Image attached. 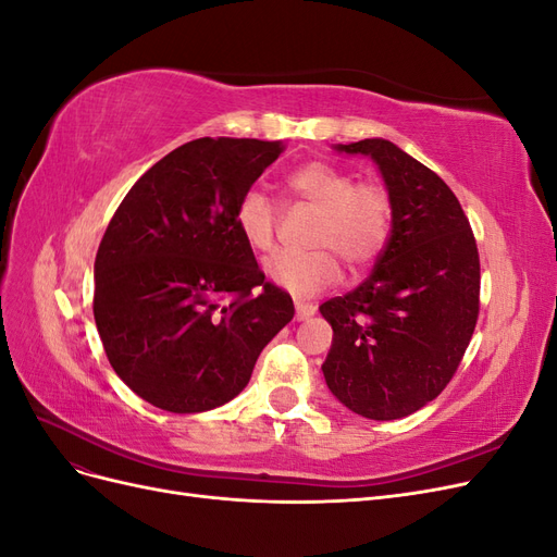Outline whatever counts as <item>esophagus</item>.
Here are the masks:
<instances>
[{
  "instance_id": "obj_1",
  "label": "esophagus",
  "mask_w": 557,
  "mask_h": 557,
  "mask_svg": "<svg viewBox=\"0 0 557 557\" xmlns=\"http://www.w3.org/2000/svg\"><path fill=\"white\" fill-rule=\"evenodd\" d=\"M315 313V307L309 305V301H295V318L297 320H307Z\"/></svg>"
}]
</instances>
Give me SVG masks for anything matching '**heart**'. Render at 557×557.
<instances>
[{"mask_svg": "<svg viewBox=\"0 0 557 557\" xmlns=\"http://www.w3.org/2000/svg\"><path fill=\"white\" fill-rule=\"evenodd\" d=\"M295 197L315 207L313 250H281L264 260V274L278 288L297 297H311L339 278L336 252L352 272L376 260L393 230V199L381 183L358 181L344 166L313 160L288 174ZM278 209L272 197L258 188L246 190L234 211V223L248 246L269 250L276 237Z\"/></svg>", "mask_w": 557, "mask_h": 557, "instance_id": "b5f03b06", "label": "heart"}]
</instances>
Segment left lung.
<instances>
[{
  "mask_svg": "<svg viewBox=\"0 0 557 557\" xmlns=\"http://www.w3.org/2000/svg\"><path fill=\"white\" fill-rule=\"evenodd\" d=\"M332 148L374 160L393 230L374 272L320 305L334 332L323 376L352 413L397 420L440 395L465 356L479 318V250L458 197L399 146L376 137Z\"/></svg>",
  "mask_w": 557,
  "mask_h": 557,
  "instance_id": "1",
  "label": "left lung"
}]
</instances>
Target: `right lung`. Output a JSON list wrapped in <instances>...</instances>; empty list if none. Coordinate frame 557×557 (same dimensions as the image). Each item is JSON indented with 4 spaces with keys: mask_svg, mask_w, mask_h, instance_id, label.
Masks as SVG:
<instances>
[{
    "mask_svg": "<svg viewBox=\"0 0 557 557\" xmlns=\"http://www.w3.org/2000/svg\"><path fill=\"white\" fill-rule=\"evenodd\" d=\"M281 141L205 137L132 185L95 258V323L121 381L153 407L201 413L250 381L293 299L267 283L234 223Z\"/></svg>",
    "mask_w": 557,
    "mask_h": 557,
    "instance_id": "add662e5",
    "label": "right lung"
}]
</instances>
